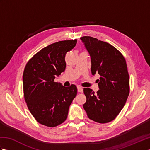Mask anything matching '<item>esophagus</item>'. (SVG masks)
Listing matches in <instances>:
<instances>
[{
    "label": "esophagus",
    "mask_w": 150,
    "mask_h": 150,
    "mask_svg": "<svg viewBox=\"0 0 150 150\" xmlns=\"http://www.w3.org/2000/svg\"><path fill=\"white\" fill-rule=\"evenodd\" d=\"M77 90H78V92H79V93H82V91H83V89H82V88L81 86H78Z\"/></svg>",
    "instance_id": "34e87169"
}]
</instances>
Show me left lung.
<instances>
[{
    "label": "left lung",
    "instance_id": "1",
    "mask_svg": "<svg viewBox=\"0 0 150 150\" xmlns=\"http://www.w3.org/2000/svg\"><path fill=\"white\" fill-rule=\"evenodd\" d=\"M90 53L91 73L100 75L96 93L84 88L86 102L83 108L89 119L98 123L110 122L122 110L129 93V77L126 60L119 50L92 37H81Z\"/></svg>",
    "mask_w": 150,
    "mask_h": 150
}]
</instances>
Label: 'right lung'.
I'll return each mask as SVG.
<instances>
[{"label": "right lung", "instance_id": "add662e5", "mask_svg": "<svg viewBox=\"0 0 150 150\" xmlns=\"http://www.w3.org/2000/svg\"><path fill=\"white\" fill-rule=\"evenodd\" d=\"M77 40H62L40 50L30 59L23 73L24 99L38 122L55 127L66 120L69 107L77 93V86L55 82L66 68L65 56Z\"/></svg>", "mask_w": 150, "mask_h": 150}]
</instances>
